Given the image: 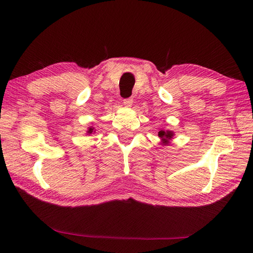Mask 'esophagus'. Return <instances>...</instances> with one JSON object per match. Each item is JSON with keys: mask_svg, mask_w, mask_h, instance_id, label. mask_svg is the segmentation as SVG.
Returning a JSON list of instances; mask_svg holds the SVG:
<instances>
[{"mask_svg": "<svg viewBox=\"0 0 253 253\" xmlns=\"http://www.w3.org/2000/svg\"><path fill=\"white\" fill-rule=\"evenodd\" d=\"M123 104L125 107H130L132 105V99L129 98V99H125L123 102Z\"/></svg>", "mask_w": 253, "mask_h": 253, "instance_id": "1", "label": "esophagus"}]
</instances>
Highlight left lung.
Listing matches in <instances>:
<instances>
[{"label": "left lung", "instance_id": "8db88e82", "mask_svg": "<svg viewBox=\"0 0 253 253\" xmlns=\"http://www.w3.org/2000/svg\"><path fill=\"white\" fill-rule=\"evenodd\" d=\"M175 136L174 131L171 130H160L159 131V137L161 139V144L162 146H169L170 143V140Z\"/></svg>", "mask_w": 253, "mask_h": 253}]
</instances>
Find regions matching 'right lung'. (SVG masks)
Listing matches in <instances>:
<instances>
[{
  "label": "right lung",
  "mask_w": 253,
  "mask_h": 253,
  "mask_svg": "<svg viewBox=\"0 0 253 253\" xmlns=\"http://www.w3.org/2000/svg\"><path fill=\"white\" fill-rule=\"evenodd\" d=\"M95 132V129H94V127H92V126H90V127H88V130H87V135H92V133H94Z\"/></svg>",
  "instance_id": "right-lung-1"
}]
</instances>
